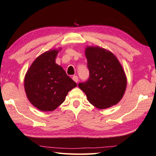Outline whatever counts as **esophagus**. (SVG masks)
Instances as JSON below:
<instances>
[{
    "label": "esophagus",
    "instance_id": "34e87169",
    "mask_svg": "<svg viewBox=\"0 0 156 156\" xmlns=\"http://www.w3.org/2000/svg\"><path fill=\"white\" fill-rule=\"evenodd\" d=\"M72 79H73V80H74V82H76V83H77L78 81V77L77 76H73Z\"/></svg>",
    "mask_w": 156,
    "mask_h": 156
}]
</instances>
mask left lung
<instances>
[{"label":"left lung","mask_w":156,"mask_h":156,"mask_svg":"<svg viewBox=\"0 0 156 156\" xmlns=\"http://www.w3.org/2000/svg\"><path fill=\"white\" fill-rule=\"evenodd\" d=\"M89 78L78 87L91 104L106 109L120 101L126 88V77L122 66L114 54L99 47L85 50Z\"/></svg>","instance_id":"left-lung-1"}]
</instances>
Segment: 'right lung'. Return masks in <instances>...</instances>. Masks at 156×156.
<instances>
[{"label": "right lung", "mask_w": 156, "mask_h": 156, "mask_svg": "<svg viewBox=\"0 0 156 156\" xmlns=\"http://www.w3.org/2000/svg\"><path fill=\"white\" fill-rule=\"evenodd\" d=\"M59 50H50L38 56L27 70L24 88L27 99L42 112H51L65 101L77 84L55 63Z\"/></svg>", "instance_id": "right-lung-1"}]
</instances>
